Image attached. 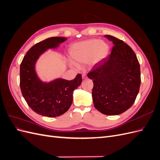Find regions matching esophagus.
Here are the masks:
<instances>
[{"label":"esophagus","mask_w":160,"mask_h":160,"mask_svg":"<svg viewBox=\"0 0 160 160\" xmlns=\"http://www.w3.org/2000/svg\"><path fill=\"white\" fill-rule=\"evenodd\" d=\"M82 78H83V79H86V78H87V75H86V74L83 73V75H82Z\"/></svg>","instance_id":"esophagus-1"}]
</instances>
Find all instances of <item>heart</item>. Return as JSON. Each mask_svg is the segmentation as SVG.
<instances>
[{"mask_svg":"<svg viewBox=\"0 0 160 160\" xmlns=\"http://www.w3.org/2000/svg\"><path fill=\"white\" fill-rule=\"evenodd\" d=\"M109 46L102 41L89 39L72 45L69 49L71 59L77 63L94 66L104 60L109 54Z\"/></svg>","mask_w":160,"mask_h":160,"instance_id":"obj_1","label":"heart"}]
</instances>
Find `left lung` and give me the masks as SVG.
Segmentation results:
<instances>
[{
    "instance_id": "left-lung-1",
    "label": "left lung",
    "mask_w": 160,
    "mask_h": 160,
    "mask_svg": "<svg viewBox=\"0 0 160 160\" xmlns=\"http://www.w3.org/2000/svg\"><path fill=\"white\" fill-rule=\"evenodd\" d=\"M113 42L110 55L88 77L93 82L92 98L101 113L116 115L132 107L141 84L140 66L135 52L126 43L105 35Z\"/></svg>"
}]
</instances>
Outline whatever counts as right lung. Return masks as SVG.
<instances>
[{
    "label": "right lung",
    "instance_id": "add662e5",
    "mask_svg": "<svg viewBox=\"0 0 160 160\" xmlns=\"http://www.w3.org/2000/svg\"><path fill=\"white\" fill-rule=\"evenodd\" d=\"M67 39L50 37L37 43L28 50L20 66V86L28 105L42 116L58 117L70 108L73 91L81 84V74L72 80L57 78L43 81L38 77L35 65L38 58L50 49H56Z\"/></svg>",
    "mask_w": 160,
    "mask_h": 160
}]
</instances>
